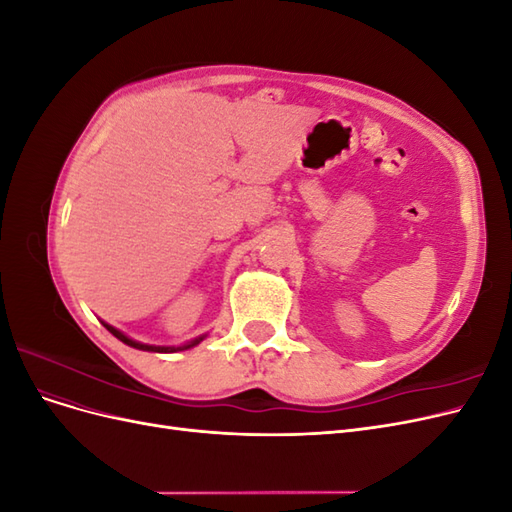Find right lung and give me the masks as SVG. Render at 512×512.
Returning <instances> with one entry per match:
<instances>
[{
	"mask_svg": "<svg viewBox=\"0 0 512 512\" xmlns=\"http://www.w3.org/2000/svg\"><path fill=\"white\" fill-rule=\"evenodd\" d=\"M104 327L111 331L117 339H121L123 344H128V346H132V348H138V350H149V352H175V350H188V348H192V346H196L198 342H203V337H196V339H192V342H188L185 346H179V348H166V346H147V344H138V342H134V339H130V337H126L123 335L121 331H117L115 327H111V324H106L104 322Z\"/></svg>",
	"mask_w": 512,
	"mask_h": 512,
	"instance_id": "obj_1",
	"label": "right lung"
}]
</instances>
